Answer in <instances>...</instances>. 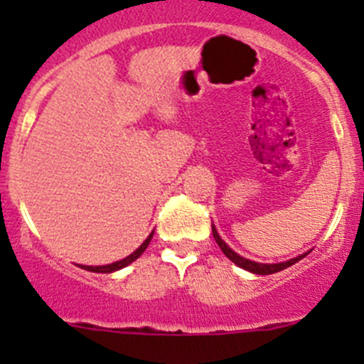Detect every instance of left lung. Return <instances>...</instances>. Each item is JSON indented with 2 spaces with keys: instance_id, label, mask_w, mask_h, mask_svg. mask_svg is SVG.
<instances>
[{
  "instance_id": "8db88e82",
  "label": "left lung",
  "mask_w": 364,
  "mask_h": 364,
  "mask_svg": "<svg viewBox=\"0 0 364 364\" xmlns=\"http://www.w3.org/2000/svg\"><path fill=\"white\" fill-rule=\"evenodd\" d=\"M211 229H213V237H215L216 245H218V247L222 248V252L225 253L227 259H230L234 264H236V266L243 267V269L250 271V273H255V274H273V273H278V271L285 269V267H291L292 264L297 262V260H301V259H303V257H306V253H303V255H297V257H294V259L287 260V262H278V264H260V262H253V260L245 259V257L237 255L236 252L230 250V248L227 247L225 241H223L222 237L218 236V232H216L215 225H211Z\"/></svg>"
}]
</instances>
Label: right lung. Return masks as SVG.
Listing matches in <instances>:
<instances>
[{"label":"right lung","mask_w":364,"mask_h":364,"mask_svg":"<svg viewBox=\"0 0 364 364\" xmlns=\"http://www.w3.org/2000/svg\"><path fill=\"white\" fill-rule=\"evenodd\" d=\"M153 232H155V230H153ZM153 232L149 234V236H148V240H146L144 243H142L141 247L137 248V250H135L134 253H130V255H128V257H124V259L117 260V262L107 264V266H80V267H82V269H86V271H91V273H112V271L123 269V267H127L128 264H132V262H134V260H137L139 257H141L142 253H144L146 248H148L149 241H151V237H153Z\"/></svg>","instance_id":"obj_1"}]
</instances>
